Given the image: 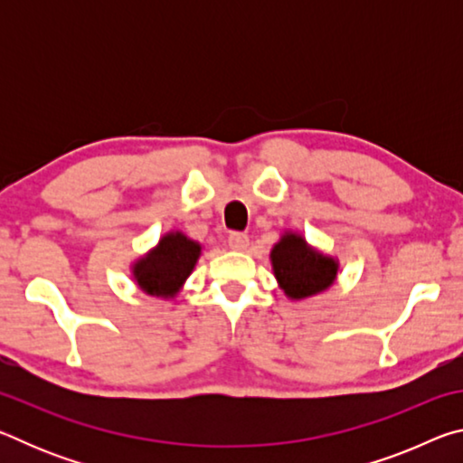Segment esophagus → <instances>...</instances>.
I'll list each match as a JSON object with an SVG mask.
<instances>
[{
  "label": "esophagus",
  "instance_id": "34e87169",
  "mask_svg": "<svg viewBox=\"0 0 463 463\" xmlns=\"http://www.w3.org/2000/svg\"><path fill=\"white\" fill-rule=\"evenodd\" d=\"M229 247L232 250H245L249 247V237L245 232H231L229 234Z\"/></svg>",
  "mask_w": 463,
  "mask_h": 463
}]
</instances>
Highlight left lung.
Masks as SVG:
<instances>
[{
  "label": "left lung",
  "mask_w": 463,
  "mask_h": 463,
  "mask_svg": "<svg viewBox=\"0 0 463 463\" xmlns=\"http://www.w3.org/2000/svg\"><path fill=\"white\" fill-rule=\"evenodd\" d=\"M269 260L278 286L289 300H307L323 294L339 278V260L310 245L298 231L281 232Z\"/></svg>",
  "instance_id": "1"
}]
</instances>
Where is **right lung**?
<instances>
[{
	"mask_svg": "<svg viewBox=\"0 0 463 463\" xmlns=\"http://www.w3.org/2000/svg\"><path fill=\"white\" fill-rule=\"evenodd\" d=\"M202 255V245L182 231L163 234L153 249L132 261L130 273L140 292L153 298H175L192 276Z\"/></svg>",
	"mask_w": 463,
	"mask_h": 463,
	"instance_id": "1",
	"label": "right lung"
}]
</instances>
